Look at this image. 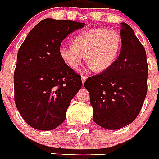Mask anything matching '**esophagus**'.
Here are the masks:
<instances>
[{
    "label": "esophagus",
    "mask_w": 159,
    "mask_h": 159,
    "mask_svg": "<svg viewBox=\"0 0 159 159\" xmlns=\"http://www.w3.org/2000/svg\"><path fill=\"white\" fill-rule=\"evenodd\" d=\"M86 79H87V77H86L85 75H82L81 76V80H82V83H84L86 80Z\"/></svg>",
    "instance_id": "esophagus-1"
}]
</instances>
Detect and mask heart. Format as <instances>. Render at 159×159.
Segmentation results:
<instances>
[{
	"instance_id": "obj_1",
	"label": "heart",
	"mask_w": 159,
	"mask_h": 159,
	"mask_svg": "<svg viewBox=\"0 0 159 159\" xmlns=\"http://www.w3.org/2000/svg\"><path fill=\"white\" fill-rule=\"evenodd\" d=\"M72 43L73 46L62 45L59 48L60 57L68 66L77 70L85 56L90 69L104 71L117 59L121 37L114 29L93 28L77 34Z\"/></svg>"
}]
</instances>
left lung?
<instances>
[{
	"label": "left lung",
	"instance_id": "8db88e82",
	"mask_svg": "<svg viewBox=\"0 0 159 159\" xmlns=\"http://www.w3.org/2000/svg\"><path fill=\"white\" fill-rule=\"evenodd\" d=\"M121 49L108 69L89 77V91L94 122L107 130L130 124L141 110L147 93L148 65L146 52L134 30L120 24Z\"/></svg>",
	"mask_w": 159,
	"mask_h": 159
}]
</instances>
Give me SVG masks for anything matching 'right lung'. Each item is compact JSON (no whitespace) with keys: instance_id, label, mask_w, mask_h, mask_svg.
<instances>
[{"instance_id":"right-lung-1","label":"right lung","mask_w":159,"mask_h":159,"mask_svg":"<svg viewBox=\"0 0 159 159\" xmlns=\"http://www.w3.org/2000/svg\"><path fill=\"white\" fill-rule=\"evenodd\" d=\"M83 27V23L45 19L29 32L19 49L14 74L15 105L34 129L59 126L81 89L80 75L62 61L59 48L69 34Z\"/></svg>"}]
</instances>
